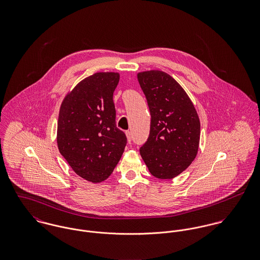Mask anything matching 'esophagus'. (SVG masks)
Masks as SVG:
<instances>
[{
    "mask_svg": "<svg viewBox=\"0 0 260 260\" xmlns=\"http://www.w3.org/2000/svg\"><path fill=\"white\" fill-rule=\"evenodd\" d=\"M126 137H127V141L128 143H131V140H132V135H131V132L130 131H126Z\"/></svg>",
    "mask_w": 260,
    "mask_h": 260,
    "instance_id": "obj_1",
    "label": "esophagus"
}]
</instances>
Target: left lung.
Returning a JSON list of instances; mask_svg holds the SVG:
<instances>
[{
    "instance_id": "1",
    "label": "left lung",
    "mask_w": 260,
    "mask_h": 260,
    "mask_svg": "<svg viewBox=\"0 0 260 260\" xmlns=\"http://www.w3.org/2000/svg\"><path fill=\"white\" fill-rule=\"evenodd\" d=\"M137 78L151 114L150 134L140 154L150 173L173 179L195 159L200 140L197 111L181 85L163 71L139 72Z\"/></svg>"
}]
</instances>
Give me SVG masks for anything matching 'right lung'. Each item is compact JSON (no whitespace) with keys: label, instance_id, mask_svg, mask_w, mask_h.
Listing matches in <instances>:
<instances>
[{"label":"right lung","instance_id":"right-lung-1","mask_svg":"<svg viewBox=\"0 0 260 260\" xmlns=\"http://www.w3.org/2000/svg\"><path fill=\"white\" fill-rule=\"evenodd\" d=\"M120 74L98 72L80 81L64 97L57 125V145L75 173L100 183L118 164L127 143L116 127L113 93Z\"/></svg>","mask_w":260,"mask_h":260}]
</instances>
